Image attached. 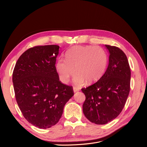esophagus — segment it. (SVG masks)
<instances>
[{
    "label": "esophagus",
    "mask_w": 147,
    "mask_h": 147,
    "mask_svg": "<svg viewBox=\"0 0 147 147\" xmlns=\"http://www.w3.org/2000/svg\"><path fill=\"white\" fill-rule=\"evenodd\" d=\"M73 90H74V92L75 93V92H79V91L80 90V89H79V88H76V87L74 86V87H73Z\"/></svg>",
    "instance_id": "obj_1"
}]
</instances>
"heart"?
<instances>
[{
	"label": "heart",
	"instance_id": "heart-1",
	"mask_svg": "<svg viewBox=\"0 0 147 147\" xmlns=\"http://www.w3.org/2000/svg\"><path fill=\"white\" fill-rule=\"evenodd\" d=\"M66 59H59L56 69L62 82L66 83L76 73L74 82L81 84L86 81L92 83L103 76L108 63V57L100 46H76L69 49L65 54Z\"/></svg>",
	"mask_w": 147,
	"mask_h": 147
}]
</instances>
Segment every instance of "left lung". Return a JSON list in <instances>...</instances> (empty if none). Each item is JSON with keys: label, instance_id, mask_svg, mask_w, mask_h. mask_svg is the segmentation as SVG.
<instances>
[{"label": "left lung", "instance_id": "1", "mask_svg": "<svg viewBox=\"0 0 147 147\" xmlns=\"http://www.w3.org/2000/svg\"><path fill=\"white\" fill-rule=\"evenodd\" d=\"M105 46L110 53L107 70L96 83L82 89L86 96L83 113L96 125H105L116 118L130 92L131 73L126 54L116 46Z\"/></svg>", "mask_w": 147, "mask_h": 147}]
</instances>
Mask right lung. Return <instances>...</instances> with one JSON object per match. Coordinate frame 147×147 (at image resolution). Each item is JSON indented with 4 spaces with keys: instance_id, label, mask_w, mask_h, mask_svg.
<instances>
[{
    "instance_id": "add662e5",
    "label": "right lung",
    "mask_w": 147,
    "mask_h": 147,
    "mask_svg": "<svg viewBox=\"0 0 147 147\" xmlns=\"http://www.w3.org/2000/svg\"><path fill=\"white\" fill-rule=\"evenodd\" d=\"M58 45L36 46L20 57L14 67L15 96L24 118L40 129L58 122L64 105L74 95L73 87L59 80L55 63Z\"/></svg>"
}]
</instances>
